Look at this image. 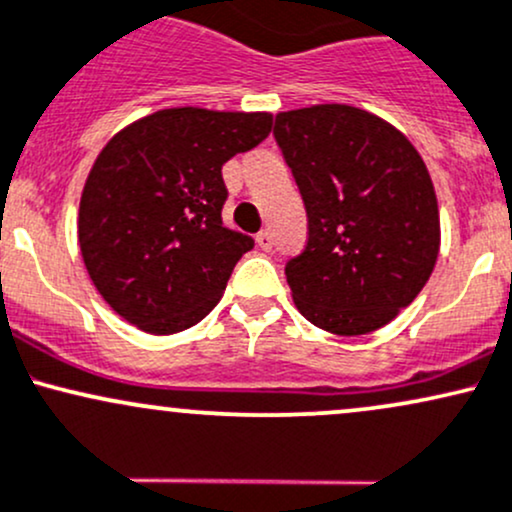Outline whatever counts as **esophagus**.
I'll use <instances>...</instances> for the list:
<instances>
[{
	"mask_svg": "<svg viewBox=\"0 0 512 512\" xmlns=\"http://www.w3.org/2000/svg\"><path fill=\"white\" fill-rule=\"evenodd\" d=\"M256 244L261 251H271L273 249V234L268 232V229H263V232L256 234Z\"/></svg>",
	"mask_w": 512,
	"mask_h": 512,
	"instance_id": "34e87169",
	"label": "esophagus"
}]
</instances>
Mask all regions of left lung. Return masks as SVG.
Instances as JSON below:
<instances>
[{"label":"left lung","mask_w":512,"mask_h":512,"mask_svg":"<svg viewBox=\"0 0 512 512\" xmlns=\"http://www.w3.org/2000/svg\"><path fill=\"white\" fill-rule=\"evenodd\" d=\"M273 135L309 222L307 246L285 266L297 309L338 336L382 329L438 261V198L421 154L343 103L278 113Z\"/></svg>","instance_id":"1"}]
</instances>
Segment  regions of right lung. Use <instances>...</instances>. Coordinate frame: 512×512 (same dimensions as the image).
I'll use <instances>...</instances> for the list:
<instances>
[{"label":"right lung","instance_id":"right-lung-1","mask_svg":"<svg viewBox=\"0 0 512 512\" xmlns=\"http://www.w3.org/2000/svg\"><path fill=\"white\" fill-rule=\"evenodd\" d=\"M271 123V113L166 108L101 149L79 203V249L113 312L157 336L208 317L254 249L222 222V164L261 145Z\"/></svg>","mask_w":512,"mask_h":512}]
</instances>
